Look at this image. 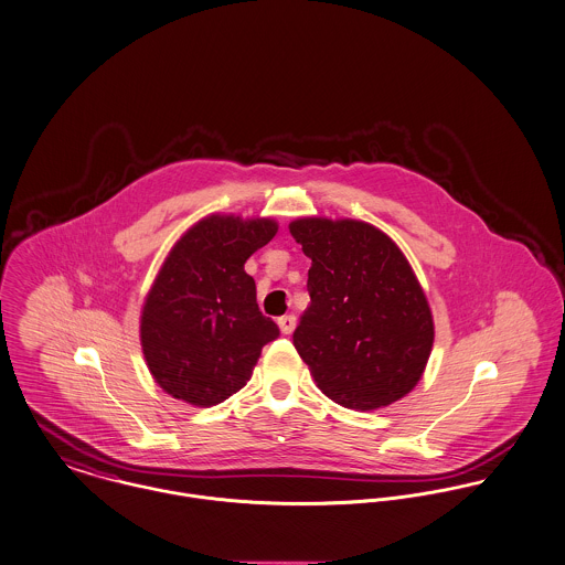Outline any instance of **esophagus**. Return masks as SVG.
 <instances>
[{"instance_id": "obj_1", "label": "esophagus", "mask_w": 565, "mask_h": 565, "mask_svg": "<svg viewBox=\"0 0 565 565\" xmlns=\"http://www.w3.org/2000/svg\"><path fill=\"white\" fill-rule=\"evenodd\" d=\"M277 322H279L281 333H284V335H290V333L295 331V327H297V316H295V313H286V316H281Z\"/></svg>"}]
</instances>
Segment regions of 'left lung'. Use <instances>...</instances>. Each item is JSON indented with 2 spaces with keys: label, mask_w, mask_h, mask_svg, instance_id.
I'll use <instances>...</instances> for the list:
<instances>
[{
  "label": "left lung",
  "mask_w": 565,
  "mask_h": 565,
  "mask_svg": "<svg viewBox=\"0 0 565 565\" xmlns=\"http://www.w3.org/2000/svg\"><path fill=\"white\" fill-rule=\"evenodd\" d=\"M290 234L312 259L292 342L320 392L358 412L409 394L431 355L434 316L403 252L351 218H299Z\"/></svg>",
  "instance_id": "obj_1"
}]
</instances>
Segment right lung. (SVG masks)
Masks as SVG:
<instances>
[{
  "label": "right lung",
  "instance_id": "obj_1",
  "mask_svg": "<svg viewBox=\"0 0 565 565\" xmlns=\"http://www.w3.org/2000/svg\"><path fill=\"white\" fill-rule=\"evenodd\" d=\"M277 234L273 218L212 214L175 243L140 316L156 383L196 407L218 405L252 379L279 327L259 312L245 262Z\"/></svg>",
  "mask_w": 565,
  "mask_h": 565
}]
</instances>
